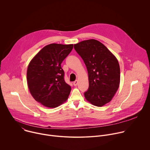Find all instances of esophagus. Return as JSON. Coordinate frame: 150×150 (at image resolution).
Instances as JSON below:
<instances>
[{
    "label": "esophagus",
    "instance_id": "1",
    "mask_svg": "<svg viewBox=\"0 0 150 150\" xmlns=\"http://www.w3.org/2000/svg\"><path fill=\"white\" fill-rule=\"evenodd\" d=\"M78 81L77 80L75 81L74 82V86H76V85H78Z\"/></svg>",
    "mask_w": 150,
    "mask_h": 150
}]
</instances>
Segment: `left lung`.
Masks as SVG:
<instances>
[{
    "label": "left lung",
    "mask_w": 150,
    "mask_h": 150,
    "mask_svg": "<svg viewBox=\"0 0 150 150\" xmlns=\"http://www.w3.org/2000/svg\"><path fill=\"white\" fill-rule=\"evenodd\" d=\"M86 65L89 87L84 93L93 105L101 107L111 101L120 83V67L116 57L101 42L91 39L74 45Z\"/></svg>",
    "instance_id": "1"
}]
</instances>
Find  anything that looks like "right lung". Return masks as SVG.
<instances>
[{
    "instance_id": "obj_1",
    "label": "right lung",
    "mask_w": 150,
    "mask_h": 150,
    "mask_svg": "<svg viewBox=\"0 0 150 150\" xmlns=\"http://www.w3.org/2000/svg\"><path fill=\"white\" fill-rule=\"evenodd\" d=\"M72 49L73 45H47L29 63L27 79L30 92L47 108H57L68 98L71 87L64 79L61 63Z\"/></svg>"
}]
</instances>
